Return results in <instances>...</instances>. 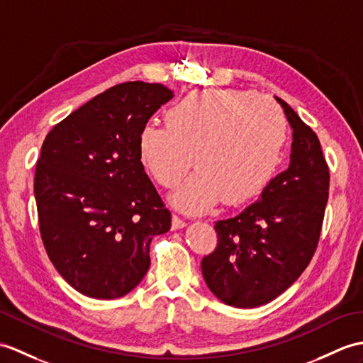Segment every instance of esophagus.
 Returning <instances> with one entry per match:
<instances>
[{"instance_id": "1", "label": "esophagus", "mask_w": 363, "mask_h": 363, "mask_svg": "<svg viewBox=\"0 0 363 363\" xmlns=\"http://www.w3.org/2000/svg\"><path fill=\"white\" fill-rule=\"evenodd\" d=\"M182 227H185V221L182 220V218H179L178 215H173V218H172V229L173 230H178V229H182Z\"/></svg>"}]
</instances>
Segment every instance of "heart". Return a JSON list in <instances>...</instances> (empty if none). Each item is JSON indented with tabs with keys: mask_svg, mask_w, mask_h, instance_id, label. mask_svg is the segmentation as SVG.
I'll list each match as a JSON object with an SVG mask.
<instances>
[{
	"mask_svg": "<svg viewBox=\"0 0 363 363\" xmlns=\"http://www.w3.org/2000/svg\"><path fill=\"white\" fill-rule=\"evenodd\" d=\"M164 125H145L138 138L142 167L173 189L193 164L198 170L172 196L176 208L199 213L223 198L238 206L272 181L288 123L263 97L237 89L193 91L167 109Z\"/></svg>",
	"mask_w": 363,
	"mask_h": 363,
	"instance_id": "b5f03b06",
	"label": "heart"
}]
</instances>
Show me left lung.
<instances>
[{
	"label": "left lung",
	"mask_w": 363,
	"mask_h": 363,
	"mask_svg": "<svg viewBox=\"0 0 363 363\" xmlns=\"http://www.w3.org/2000/svg\"><path fill=\"white\" fill-rule=\"evenodd\" d=\"M292 128L291 161L237 216L215 223L216 249L202 258V277L235 308L272 301L308 267L322 232L330 168L317 134L283 102Z\"/></svg>",
	"instance_id": "obj_1"
}]
</instances>
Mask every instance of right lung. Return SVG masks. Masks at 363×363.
<instances>
[{
	"label": "right lung",
	"instance_id": "add662e5",
	"mask_svg": "<svg viewBox=\"0 0 363 363\" xmlns=\"http://www.w3.org/2000/svg\"><path fill=\"white\" fill-rule=\"evenodd\" d=\"M173 91L126 82L57 123L41 147L35 193L49 259L75 291L119 298L150 267V242L172 213L139 161L138 138Z\"/></svg>",
	"mask_w": 363,
	"mask_h": 363
}]
</instances>
